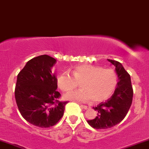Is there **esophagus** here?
I'll use <instances>...</instances> for the list:
<instances>
[{
	"instance_id": "34e87169",
	"label": "esophagus",
	"mask_w": 149,
	"mask_h": 149,
	"mask_svg": "<svg viewBox=\"0 0 149 149\" xmlns=\"http://www.w3.org/2000/svg\"><path fill=\"white\" fill-rule=\"evenodd\" d=\"M80 107H81V109H89V107L85 106V105H82V104H81V105H80Z\"/></svg>"
}]
</instances>
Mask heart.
<instances>
[{
	"label": "heart",
	"instance_id": "obj_1",
	"mask_svg": "<svg viewBox=\"0 0 149 149\" xmlns=\"http://www.w3.org/2000/svg\"><path fill=\"white\" fill-rule=\"evenodd\" d=\"M72 74V76L68 72L60 73L57 78L58 87L67 92L77 87L80 83L82 89L65 94L66 100L79 102L92 100L99 103L109 98L117 87V74L112 69L81 65L75 67Z\"/></svg>",
	"mask_w": 149,
	"mask_h": 149
}]
</instances>
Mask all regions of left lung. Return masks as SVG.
Here are the masks:
<instances>
[{
	"mask_svg": "<svg viewBox=\"0 0 149 149\" xmlns=\"http://www.w3.org/2000/svg\"><path fill=\"white\" fill-rule=\"evenodd\" d=\"M109 62L115 67L118 76L117 87L111 97L93 107L97 112L95 119L87 120L88 124L97 129H107L121 122L127 114L133 100L131 77L121 63L112 60Z\"/></svg>",
	"mask_w": 149,
	"mask_h": 149,
	"instance_id": "left-lung-1",
	"label": "left lung"
}]
</instances>
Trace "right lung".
Here are the masks:
<instances>
[{
  "mask_svg": "<svg viewBox=\"0 0 149 149\" xmlns=\"http://www.w3.org/2000/svg\"><path fill=\"white\" fill-rule=\"evenodd\" d=\"M56 60L47 55L31 59L18 73L15 98L20 114L40 128L55 125L64 114L68 102H60L57 78L51 69Z\"/></svg>",
  "mask_w": 149,
  "mask_h": 149,
  "instance_id": "add662e5",
  "label": "right lung"
}]
</instances>
